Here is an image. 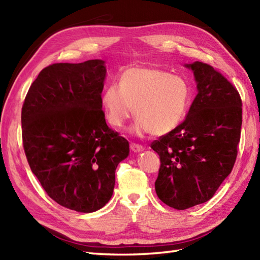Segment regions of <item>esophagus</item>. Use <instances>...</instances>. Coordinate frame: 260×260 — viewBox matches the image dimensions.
Returning <instances> with one entry per match:
<instances>
[{
    "mask_svg": "<svg viewBox=\"0 0 260 260\" xmlns=\"http://www.w3.org/2000/svg\"><path fill=\"white\" fill-rule=\"evenodd\" d=\"M131 150L133 151L134 153H140L142 151H144V147L140 144H135V143H132L131 144Z\"/></svg>",
    "mask_w": 260,
    "mask_h": 260,
    "instance_id": "esophagus-1",
    "label": "esophagus"
}]
</instances>
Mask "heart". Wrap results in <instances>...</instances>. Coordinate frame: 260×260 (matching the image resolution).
<instances>
[{"mask_svg":"<svg viewBox=\"0 0 260 260\" xmlns=\"http://www.w3.org/2000/svg\"><path fill=\"white\" fill-rule=\"evenodd\" d=\"M118 81L119 86L110 84L102 93L105 116L113 126L121 127L135 113L132 133L164 135L184 119L191 90L182 77L154 67H132L120 74Z\"/></svg>","mask_w":260,"mask_h":260,"instance_id":"b5f03b06","label":"heart"}]
</instances>
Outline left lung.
<instances>
[{"label": "left lung", "instance_id": "8db88e82", "mask_svg": "<svg viewBox=\"0 0 260 260\" xmlns=\"http://www.w3.org/2000/svg\"><path fill=\"white\" fill-rule=\"evenodd\" d=\"M193 71L198 95L186 118L151 147L161 167L155 181L159 200L185 210L210 200L231 173L242 124L238 90L210 64H185Z\"/></svg>", "mask_w": 260, "mask_h": 260}]
</instances>
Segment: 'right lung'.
<instances>
[{
    "mask_svg": "<svg viewBox=\"0 0 260 260\" xmlns=\"http://www.w3.org/2000/svg\"><path fill=\"white\" fill-rule=\"evenodd\" d=\"M105 61L53 63L41 70L21 113L32 173L60 206L97 211L113 196L115 171L129 144L109 128L102 105Z\"/></svg>",
    "mask_w": 260,
    "mask_h": 260,
    "instance_id": "obj_1",
    "label": "right lung"
}]
</instances>
